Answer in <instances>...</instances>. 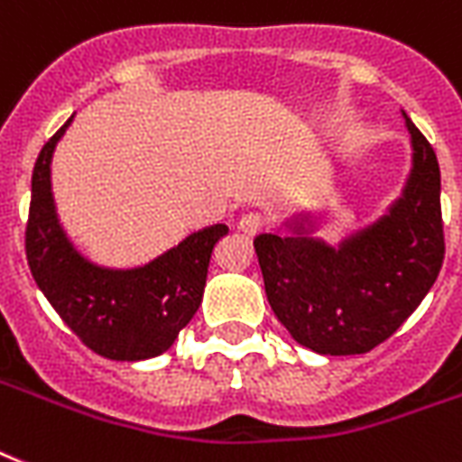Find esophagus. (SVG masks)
Segmentation results:
<instances>
[{
	"label": "esophagus",
	"instance_id": "34e87169",
	"mask_svg": "<svg viewBox=\"0 0 462 462\" xmlns=\"http://www.w3.org/2000/svg\"><path fill=\"white\" fill-rule=\"evenodd\" d=\"M238 231L245 236H257L262 231V217L260 214H245L241 221H238Z\"/></svg>",
	"mask_w": 462,
	"mask_h": 462
}]
</instances>
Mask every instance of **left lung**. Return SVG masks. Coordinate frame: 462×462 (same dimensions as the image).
Here are the masks:
<instances>
[{
  "instance_id": "8db88e82",
  "label": "left lung",
  "mask_w": 462,
  "mask_h": 462,
  "mask_svg": "<svg viewBox=\"0 0 462 462\" xmlns=\"http://www.w3.org/2000/svg\"><path fill=\"white\" fill-rule=\"evenodd\" d=\"M411 171L379 219L331 243L327 209H295L282 234L254 238L267 300L293 341L319 356H360L418 310L444 262L437 154L401 109Z\"/></svg>"
}]
</instances>
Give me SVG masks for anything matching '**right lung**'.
<instances>
[{
	"instance_id": "1",
	"label": "right lung",
	"mask_w": 462,
	"mask_h": 462,
	"mask_svg": "<svg viewBox=\"0 0 462 462\" xmlns=\"http://www.w3.org/2000/svg\"><path fill=\"white\" fill-rule=\"evenodd\" d=\"M73 116L42 147L31 186L25 254L32 279L57 315L90 350L138 363L162 356L198 312L214 245L226 224L198 234L135 267L102 264L71 241L51 190V157Z\"/></svg>"
}]
</instances>
